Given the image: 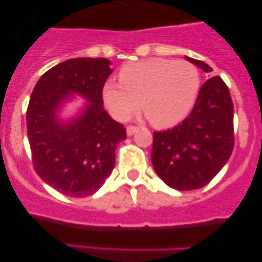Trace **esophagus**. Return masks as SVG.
I'll return each instance as SVG.
<instances>
[{
    "instance_id": "esophagus-1",
    "label": "esophagus",
    "mask_w": 262,
    "mask_h": 262,
    "mask_svg": "<svg viewBox=\"0 0 262 262\" xmlns=\"http://www.w3.org/2000/svg\"><path fill=\"white\" fill-rule=\"evenodd\" d=\"M138 130H139V127H135V125H129V127H127L128 135H133L134 133H137Z\"/></svg>"
}]
</instances>
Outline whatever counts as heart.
I'll use <instances>...</instances> for the list:
<instances>
[{"label": "heart", "instance_id": "b5f03b06", "mask_svg": "<svg viewBox=\"0 0 262 262\" xmlns=\"http://www.w3.org/2000/svg\"><path fill=\"white\" fill-rule=\"evenodd\" d=\"M119 80H108L102 98L114 119L127 121L140 107L159 128L177 124L193 108L201 87L196 65L187 60L151 58L125 64Z\"/></svg>", "mask_w": 262, "mask_h": 262}]
</instances>
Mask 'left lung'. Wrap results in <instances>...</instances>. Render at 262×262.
Instances as JSON below:
<instances>
[{
  "label": "left lung",
  "mask_w": 262,
  "mask_h": 262,
  "mask_svg": "<svg viewBox=\"0 0 262 262\" xmlns=\"http://www.w3.org/2000/svg\"><path fill=\"white\" fill-rule=\"evenodd\" d=\"M186 59L206 73L212 71L201 60ZM152 138V166L167 186L192 191L212 181L234 149V106L222 77L203 83L193 110L181 124L154 132Z\"/></svg>",
  "instance_id": "1"
}]
</instances>
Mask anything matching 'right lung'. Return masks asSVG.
<instances>
[{
  "mask_svg": "<svg viewBox=\"0 0 262 262\" xmlns=\"http://www.w3.org/2000/svg\"><path fill=\"white\" fill-rule=\"evenodd\" d=\"M104 58L66 60L41 75L27 108V133L38 176L65 196L97 192L112 172L127 130L103 110L102 89L112 73ZM73 92L89 103L74 121L60 122L57 107Z\"/></svg>",
  "mask_w": 262,
  "mask_h": 262,
  "instance_id": "obj_1",
  "label": "right lung"
}]
</instances>
